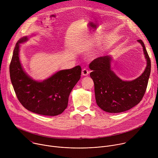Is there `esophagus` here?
<instances>
[{
	"instance_id": "esophagus-1",
	"label": "esophagus",
	"mask_w": 158,
	"mask_h": 158,
	"mask_svg": "<svg viewBox=\"0 0 158 158\" xmlns=\"http://www.w3.org/2000/svg\"><path fill=\"white\" fill-rule=\"evenodd\" d=\"M89 71H88L87 69H85V68L83 69L82 71V75H83L84 76H87V75L89 74Z\"/></svg>"
}]
</instances>
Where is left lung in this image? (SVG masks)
I'll use <instances>...</instances> for the list:
<instances>
[{"instance_id":"8db88e82","label":"left lung","mask_w":158,"mask_h":158,"mask_svg":"<svg viewBox=\"0 0 158 158\" xmlns=\"http://www.w3.org/2000/svg\"><path fill=\"white\" fill-rule=\"evenodd\" d=\"M138 42L143 48L147 65L143 73L136 79L125 81L117 76L111 70L112 57L109 56L96 58L89 64L96 103L107 112L119 113L127 110L139 104L145 94L151 73V60L143 40Z\"/></svg>"}]
</instances>
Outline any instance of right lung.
<instances>
[{"label":"right lung","mask_w":158,"mask_h":158,"mask_svg":"<svg viewBox=\"0 0 158 158\" xmlns=\"http://www.w3.org/2000/svg\"><path fill=\"white\" fill-rule=\"evenodd\" d=\"M20 39L14 50L10 64V80L19 102L34 113L54 116L60 114L67 108L69 94L81 78V67L57 72L42 81L32 79L24 71L19 59L20 44L28 40Z\"/></svg>","instance_id":"obj_1"}]
</instances>
